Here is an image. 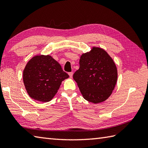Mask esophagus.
Segmentation results:
<instances>
[{
	"label": "esophagus",
	"instance_id": "esophagus-1",
	"mask_svg": "<svg viewBox=\"0 0 148 148\" xmlns=\"http://www.w3.org/2000/svg\"><path fill=\"white\" fill-rule=\"evenodd\" d=\"M69 76H70V77L72 78V76H73V72H69Z\"/></svg>",
	"mask_w": 148,
	"mask_h": 148
}]
</instances>
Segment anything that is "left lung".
I'll use <instances>...</instances> for the list:
<instances>
[{"label":"left lung","instance_id":"obj_1","mask_svg":"<svg viewBox=\"0 0 148 148\" xmlns=\"http://www.w3.org/2000/svg\"><path fill=\"white\" fill-rule=\"evenodd\" d=\"M83 98L98 103L111 95L117 82L118 71L114 62L104 49L93 47L81 55L79 69L73 75Z\"/></svg>","mask_w":148,"mask_h":148}]
</instances>
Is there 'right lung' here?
Segmentation results:
<instances>
[{
	"mask_svg": "<svg viewBox=\"0 0 148 148\" xmlns=\"http://www.w3.org/2000/svg\"><path fill=\"white\" fill-rule=\"evenodd\" d=\"M69 76L50 55H36L28 62L23 72L25 87L31 98L46 102L57 93L62 82Z\"/></svg>",
	"mask_w": 148,
	"mask_h": 148,
	"instance_id": "right-lung-1",
	"label": "right lung"
}]
</instances>
